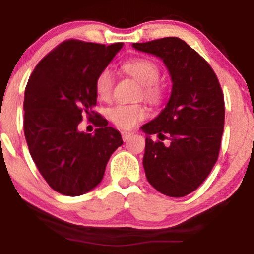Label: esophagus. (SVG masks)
<instances>
[{
  "mask_svg": "<svg viewBox=\"0 0 254 254\" xmlns=\"http://www.w3.org/2000/svg\"><path fill=\"white\" fill-rule=\"evenodd\" d=\"M121 136H123L124 141H127L131 136V133H129V131H121Z\"/></svg>",
  "mask_w": 254,
  "mask_h": 254,
  "instance_id": "obj_1",
  "label": "esophagus"
}]
</instances>
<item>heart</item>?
I'll use <instances>...</instances> for the list:
<instances>
[{"label": "heart", "mask_w": 254, "mask_h": 254, "mask_svg": "<svg viewBox=\"0 0 254 254\" xmlns=\"http://www.w3.org/2000/svg\"><path fill=\"white\" fill-rule=\"evenodd\" d=\"M123 69L142 84V95L148 102L157 104L163 98V88L158 83L161 69L155 61L147 58H135L123 64ZM113 75L109 68H104L97 75L95 91L99 99L109 100L113 91ZM109 118L114 125L124 129H130L138 121L147 117L148 111L142 104H119L109 110Z\"/></svg>", "instance_id": "1"}]
</instances>
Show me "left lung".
Wrapping results in <instances>:
<instances>
[{
    "label": "left lung",
    "instance_id": "1",
    "mask_svg": "<svg viewBox=\"0 0 254 254\" xmlns=\"http://www.w3.org/2000/svg\"><path fill=\"white\" fill-rule=\"evenodd\" d=\"M161 58L172 79L171 96L157 118L142 126L143 166L150 185L168 196L195 190L209 176L220 154L224 129V96L209 64L176 37L133 44ZM157 134L169 145L150 138Z\"/></svg>",
    "mask_w": 254,
    "mask_h": 254
}]
</instances>
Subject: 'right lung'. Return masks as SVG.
<instances>
[{
	"instance_id": "add662e5",
	"label": "right lung",
	"mask_w": 254,
	"mask_h": 254,
	"mask_svg": "<svg viewBox=\"0 0 254 254\" xmlns=\"http://www.w3.org/2000/svg\"><path fill=\"white\" fill-rule=\"evenodd\" d=\"M123 44L69 39L39 61L24 96V135L31 157L54 190L82 195L102 182L111 155L124 143L119 131L93 111L95 81ZM97 127L79 130L82 117Z\"/></svg>"
}]
</instances>
